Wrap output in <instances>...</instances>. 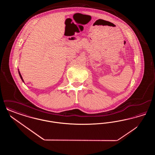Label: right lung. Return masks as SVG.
<instances>
[{
	"label": "right lung",
	"mask_w": 155,
	"mask_h": 155,
	"mask_svg": "<svg viewBox=\"0 0 155 155\" xmlns=\"http://www.w3.org/2000/svg\"><path fill=\"white\" fill-rule=\"evenodd\" d=\"M18 74H19V75H20V77L21 79L22 80V82H24V80H23V79H22V76H21V75L20 73V71H19V70H18Z\"/></svg>",
	"instance_id": "1"
}]
</instances>
